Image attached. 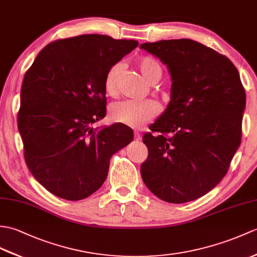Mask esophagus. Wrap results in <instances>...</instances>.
I'll return each mask as SVG.
<instances>
[{
  "label": "esophagus",
  "instance_id": "34e87169",
  "mask_svg": "<svg viewBox=\"0 0 257 257\" xmlns=\"http://www.w3.org/2000/svg\"><path fill=\"white\" fill-rule=\"evenodd\" d=\"M135 140L137 141L141 140V135L138 133V131H135Z\"/></svg>",
  "mask_w": 257,
  "mask_h": 257
}]
</instances>
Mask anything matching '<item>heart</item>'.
Instances as JSON below:
<instances>
[{"mask_svg": "<svg viewBox=\"0 0 257 257\" xmlns=\"http://www.w3.org/2000/svg\"><path fill=\"white\" fill-rule=\"evenodd\" d=\"M143 77L151 84L162 77V68L160 63L151 57H142L136 62ZM121 65L116 63L108 69L105 75L104 88L108 95H115L117 92L118 77ZM161 107L157 101L147 100H122L112 104L110 107V118L116 122H120L130 127H139L157 117Z\"/></svg>", "mask_w": 257, "mask_h": 257, "instance_id": "1", "label": "heart"}]
</instances>
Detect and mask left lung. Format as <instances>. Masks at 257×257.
<instances>
[{"mask_svg":"<svg viewBox=\"0 0 257 257\" xmlns=\"http://www.w3.org/2000/svg\"><path fill=\"white\" fill-rule=\"evenodd\" d=\"M172 79L168 108L149 129L141 165L146 186L164 201L184 204L217 186L241 143L245 91L234 64L192 39L140 46Z\"/></svg>","mask_w":257,"mask_h":257,"instance_id":"obj_1","label":"left lung"}]
</instances>
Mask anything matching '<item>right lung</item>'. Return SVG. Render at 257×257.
I'll use <instances>...</instances> for the list:
<instances>
[{"mask_svg": "<svg viewBox=\"0 0 257 257\" xmlns=\"http://www.w3.org/2000/svg\"><path fill=\"white\" fill-rule=\"evenodd\" d=\"M138 45L97 34L59 39L25 73L17 126L28 169L48 192L67 200L91 196L112 154L134 140L123 123L92 124L106 115V72Z\"/></svg>", "mask_w": 257, "mask_h": 257, "instance_id": "1", "label": "right lung"}]
</instances>
